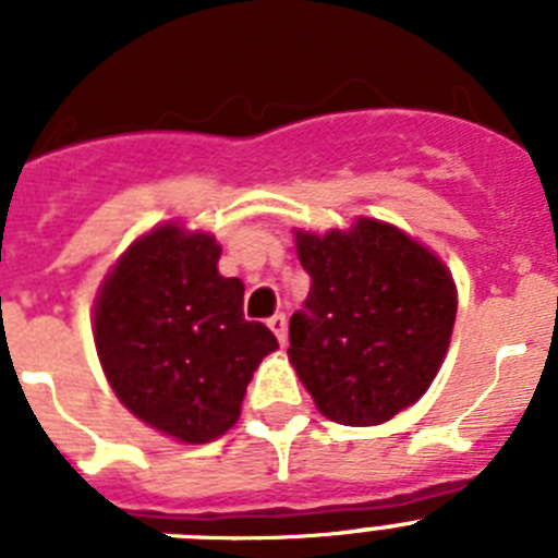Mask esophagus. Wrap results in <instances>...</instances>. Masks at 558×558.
Segmentation results:
<instances>
[{
    "instance_id": "1",
    "label": "esophagus",
    "mask_w": 558,
    "mask_h": 558,
    "mask_svg": "<svg viewBox=\"0 0 558 558\" xmlns=\"http://www.w3.org/2000/svg\"><path fill=\"white\" fill-rule=\"evenodd\" d=\"M268 327L270 332L276 335V340H279V347H284V343H288V318H284L282 313H276L268 322Z\"/></svg>"
}]
</instances>
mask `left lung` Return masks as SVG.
Instances as JSON below:
<instances>
[{
  "mask_svg": "<svg viewBox=\"0 0 558 558\" xmlns=\"http://www.w3.org/2000/svg\"><path fill=\"white\" fill-rule=\"evenodd\" d=\"M293 234L313 284L290 318V363L324 416L383 425L425 397L445 363L458 310L450 268L374 218Z\"/></svg>",
  "mask_w": 558,
  "mask_h": 558,
  "instance_id": "left-lung-1",
  "label": "left lung"
}]
</instances>
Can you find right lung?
Segmentation results:
<instances>
[{
  "instance_id": "add662e5",
  "label": "right lung",
  "mask_w": 558,
  "mask_h": 558,
  "mask_svg": "<svg viewBox=\"0 0 558 558\" xmlns=\"http://www.w3.org/2000/svg\"><path fill=\"white\" fill-rule=\"evenodd\" d=\"M209 231L175 220L128 245L95 299V347L117 399L153 430L206 445L234 427L245 388L279 349L243 318V282L218 274Z\"/></svg>"
}]
</instances>
